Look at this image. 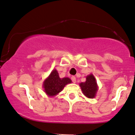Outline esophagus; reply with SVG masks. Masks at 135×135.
<instances>
[{"label": "esophagus", "mask_w": 135, "mask_h": 135, "mask_svg": "<svg viewBox=\"0 0 135 135\" xmlns=\"http://www.w3.org/2000/svg\"><path fill=\"white\" fill-rule=\"evenodd\" d=\"M71 80L73 83H76V77L75 76H71Z\"/></svg>", "instance_id": "34e87169"}]
</instances>
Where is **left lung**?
Returning <instances> with one entry per match:
<instances>
[{
	"label": "left lung",
	"mask_w": 135,
	"mask_h": 135,
	"mask_svg": "<svg viewBox=\"0 0 135 135\" xmlns=\"http://www.w3.org/2000/svg\"><path fill=\"white\" fill-rule=\"evenodd\" d=\"M82 91L86 97L89 98H93L95 96V93L98 91V86L94 76L89 75L86 77V81L80 83Z\"/></svg>",
	"instance_id": "left-lung-1"
}]
</instances>
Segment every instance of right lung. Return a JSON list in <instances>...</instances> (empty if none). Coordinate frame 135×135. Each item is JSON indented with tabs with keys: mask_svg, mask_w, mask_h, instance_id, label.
I'll return each instance as SVG.
<instances>
[{
	"mask_svg": "<svg viewBox=\"0 0 135 135\" xmlns=\"http://www.w3.org/2000/svg\"><path fill=\"white\" fill-rule=\"evenodd\" d=\"M71 83V80L67 77L60 79L56 70L52 71L50 76L44 82V88L45 92L52 96L61 91L66 84Z\"/></svg>",
	"mask_w": 135,
	"mask_h": 135,
	"instance_id": "obj_1",
	"label": "right lung"
}]
</instances>
